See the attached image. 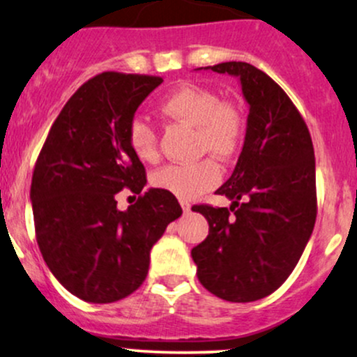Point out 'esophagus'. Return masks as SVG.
<instances>
[{
	"mask_svg": "<svg viewBox=\"0 0 357 357\" xmlns=\"http://www.w3.org/2000/svg\"><path fill=\"white\" fill-rule=\"evenodd\" d=\"M181 203V208H183V211H185V213H190L191 211V205L188 202H179Z\"/></svg>",
	"mask_w": 357,
	"mask_h": 357,
	"instance_id": "esophagus-1",
	"label": "esophagus"
}]
</instances>
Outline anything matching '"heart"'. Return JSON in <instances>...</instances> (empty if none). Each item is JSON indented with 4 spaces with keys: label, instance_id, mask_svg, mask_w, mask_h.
<instances>
[{
    "label": "heart",
    "instance_id": "b5f03b06",
    "mask_svg": "<svg viewBox=\"0 0 357 357\" xmlns=\"http://www.w3.org/2000/svg\"><path fill=\"white\" fill-rule=\"evenodd\" d=\"M160 112L172 120L197 127V147L220 159H229L241 149L245 134V120L234 101L220 100L217 91L198 84H183L160 105ZM127 140L140 160L158 159V132L144 116H134L128 123ZM222 167L215 159L198 162L167 164L152 174V185L179 199H195L217 186Z\"/></svg>",
    "mask_w": 357,
    "mask_h": 357
}]
</instances>
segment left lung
<instances>
[{
  "instance_id": "left-lung-1",
  "label": "left lung",
  "mask_w": 357,
  "mask_h": 357,
  "mask_svg": "<svg viewBox=\"0 0 357 357\" xmlns=\"http://www.w3.org/2000/svg\"><path fill=\"white\" fill-rule=\"evenodd\" d=\"M206 69L241 79L249 116L236 169L217 190L232 199V206H193L205 215L210 230L191 257L210 293L248 303L287 281L312 236L315 154L298 108L268 74L236 61Z\"/></svg>"
}]
</instances>
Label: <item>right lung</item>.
Listing matches in <instances>:
<instances>
[{
	"label": "right lung",
	"mask_w": 357,
	"mask_h": 357,
	"mask_svg": "<svg viewBox=\"0 0 357 357\" xmlns=\"http://www.w3.org/2000/svg\"><path fill=\"white\" fill-rule=\"evenodd\" d=\"M160 83L149 74H96L61 109L35 162L38 249L59 283L84 301L112 303L134 293L152 245L183 213L174 195L142 191L146 167L127 140L137 108ZM125 187L139 198L120 212L114 197Z\"/></svg>",
	"instance_id": "1"
}]
</instances>
